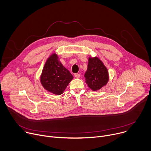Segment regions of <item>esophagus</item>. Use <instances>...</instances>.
Segmentation results:
<instances>
[{
    "label": "esophagus",
    "mask_w": 151,
    "mask_h": 151,
    "mask_svg": "<svg viewBox=\"0 0 151 151\" xmlns=\"http://www.w3.org/2000/svg\"><path fill=\"white\" fill-rule=\"evenodd\" d=\"M80 76H81V75L79 74V73H75V77L76 78H79Z\"/></svg>",
    "instance_id": "1"
}]
</instances>
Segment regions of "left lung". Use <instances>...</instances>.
Listing matches in <instances>:
<instances>
[{
  "label": "left lung",
  "instance_id": "left-lung-1",
  "mask_svg": "<svg viewBox=\"0 0 151 151\" xmlns=\"http://www.w3.org/2000/svg\"><path fill=\"white\" fill-rule=\"evenodd\" d=\"M84 77L85 82L93 91H97L109 81V73L103 63L97 57H89L87 70Z\"/></svg>",
  "mask_w": 151,
  "mask_h": 151
}]
</instances>
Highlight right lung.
<instances>
[{
	"label": "right lung",
	"instance_id": "right-lung-1",
	"mask_svg": "<svg viewBox=\"0 0 151 151\" xmlns=\"http://www.w3.org/2000/svg\"><path fill=\"white\" fill-rule=\"evenodd\" d=\"M73 76L58 60L55 53L47 59L40 75V82L46 90L55 95H61Z\"/></svg>",
	"mask_w": 151,
	"mask_h": 151
}]
</instances>
